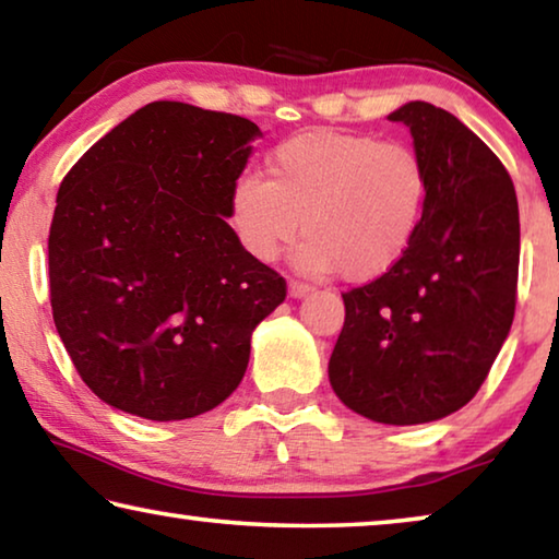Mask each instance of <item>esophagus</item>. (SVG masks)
I'll return each instance as SVG.
<instances>
[{
    "instance_id": "obj_1",
    "label": "esophagus",
    "mask_w": 559,
    "mask_h": 559,
    "mask_svg": "<svg viewBox=\"0 0 559 559\" xmlns=\"http://www.w3.org/2000/svg\"><path fill=\"white\" fill-rule=\"evenodd\" d=\"M308 290H311V286H308V283H304V281H290V283H288V294L294 296V298L306 296Z\"/></svg>"
}]
</instances>
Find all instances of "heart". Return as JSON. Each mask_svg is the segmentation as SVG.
Segmentation results:
<instances>
[{
    "label": "heart",
    "mask_w": 559,
    "mask_h": 559,
    "mask_svg": "<svg viewBox=\"0 0 559 559\" xmlns=\"http://www.w3.org/2000/svg\"><path fill=\"white\" fill-rule=\"evenodd\" d=\"M427 195L429 173L414 147L321 130L283 140L265 178L243 175L228 215L255 261H276L304 230L296 263L306 273L371 281L409 251Z\"/></svg>",
    "instance_id": "1"
}]
</instances>
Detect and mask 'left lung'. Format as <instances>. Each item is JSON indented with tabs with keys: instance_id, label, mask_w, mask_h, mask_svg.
Masks as SVG:
<instances>
[{
	"instance_id": "obj_1",
	"label": "left lung",
	"mask_w": 559,
	"mask_h": 559,
	"mask_svg": "<svg viewBox=\"0 0 559 559\" xmlns=\"http://www.w3.org/2000/svg\"><path fill=\"white\" fill-rule=\"evenodd\" d=\"M389 120L409 124L427 207L402 261L341 294L329 379L348 409L404 427L462 409L485 384L518 304L520 211L510 173L452 112L409 103Z\"/></svg>"
}]
</instances>
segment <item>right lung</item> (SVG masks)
I'll return each mask as SVG.
<instances>
[{
	"label": "right lung",
	"mask_w": 559,
	"mask_h": 559,
	"mask_svg": "<svg viewBox=\"0 0 559 559\" xmlns=\"http://www.w3.org/2000/svg\"><path fill=\"white\" fill-rule=\"evenodd\" d=\"M255 135L240 115L150 103L64 175L49 304L74 369L115 409L175 421L226 402L286 298L226 221Z\"/></svg>",
	"instance_id": "obj_1"
}]
</instances>
